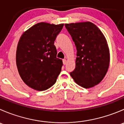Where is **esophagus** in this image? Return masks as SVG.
<instances>
[{"label": "esophagus", "instance_id": "1", "mask_svg": "<svg viewBox=\"0 0 124 124\" xmlns=\"http://www.w3.org/2000/svg\"><path fill=\"white\" fill-rule=\"evenodd\" d=\"M67 62V59H63V65H66Z\"/></svg>", "mask_w": 124, "mask_h": 124}]
</instances>
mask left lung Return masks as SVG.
<instances>
[{"label": "left lung", "mask_w": 124, "mask_h": 124, "mask_svg": "<svg viewBox=\"0 0 124 124\" xmlns=\"http://www.w3.org/2000/svg\"><path fill=\"white\" fill-rule=\"evenodd\" d=\"M77 49L76 68L70 75L78 85L91 88L99 84L110 64V50L101 30L90 22L67 23Z\"/></svg>", "instance_id": "left-lung-1"}]
</instances>
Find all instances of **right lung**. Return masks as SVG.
<instances>
[{
  "label": "right lung",
  "instance_id": "add662e5",
  "mask_svg": "<svg viewBox=\"0 0 124 124\" xmlns=\"http://www.w3.org/2000/svg\"><path fill=\"white\" fill-rule=\"evenodd\" d=\"M63 24L41 22L23 32L16 52L17 69L26 85L42 91L56 83L61 71L62 60L56 57L54 41Z\"/></svg>",
  "mask_w": 124,
  "mask_h": 124
}]
</instances>
